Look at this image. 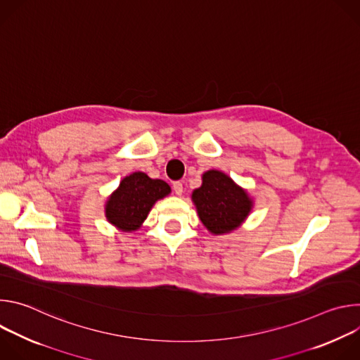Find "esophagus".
Returning a JSON list of instances; mask_svg holds the SVG:
<instances>
[{
    "label": "esophagus",
    "instance_id": "esophagus-1",
    "mask_svg": "<svg viewBox=\"0 0 360 360\" xmlns=\"http://www.w3.org/2000/svg\"><path fill=\"white\" fill-rule=\"evenodd\" d=\"M172 188H174V191H175V193H176V195H182V192H184L182 182H179V181L174 182V184H172Z\"/></svg>",
    "mask_w": 360,
    "mask_h": 360
}]
</instances>
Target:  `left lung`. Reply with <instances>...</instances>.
<instances>
[{
  "label": "left lung",
  "mask_w": 360,
  "mask_h": 360,
  "mask_svg": "<svg viewBox=\"0 0 360 360\" xmlns=\"http://www.w3.org/2000/svg\"><path fill=\"white\" fill-rule=\"evenodd\" d=\"M192 200L202 224L215 235L236 229L252 208L248 193L219 171L203 174L202 186L193 191Z\"/></svg>",
  "instance_id": "1"
}]
</instances>
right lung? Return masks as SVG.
<instances>
[{
  "mask_svg": "<svg viewBox=\"0 0 360 360\" xmlns=\"http://www.w3.org/2000/svg\"><path fill=\"white\" fill-rule=\"evenodd\" d=\"M171 192L161 179H150L143 172H134L122 179L107 202V218L117 228L131 232L141 226L152 205Z\"/></svg>",
  "mask_w": 360,
  "mask_h": 360,
  "instance_id": "add662e5",
  "label": "right lung"
}]
</instances>
